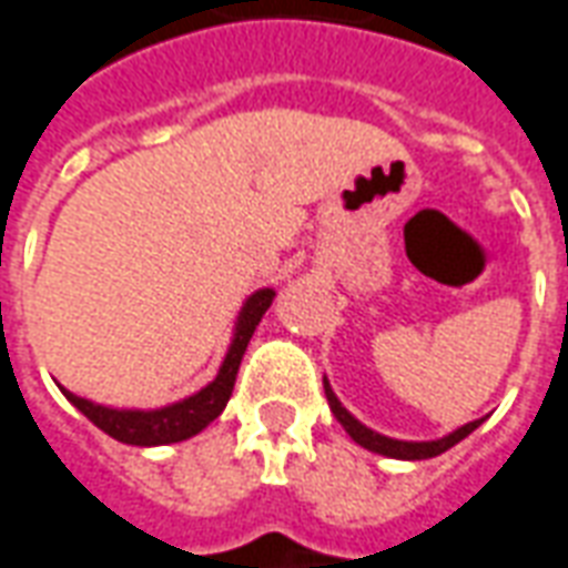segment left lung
I'll list each match as a JSON object with an SVG mask.
<instances>
[{"mask_svg": "<svg viewBox=\"0 0 568 568\" xmlns=\"http://www.w3.org/2000/svg\"><path fill=\"white\" fill-rule=\"evenodd\" d=\"M324 394H327L333 416L339 419V425L348 432V437H352L355 444H361L364 449H369V453H379V456L400 458V462H419V458L440 456V453H446L449 446H456L458 440H465L474 428H480V422H484V419L468 422V425H462V428H456V432H449L446 437H440V440H394V437H385V434L367 428L364 422H357L355 416L339 404V397L333 394L327 376H324Z\"/></svg>", "mask_w": 568, "mask_h": 568, "instance_id": "left-lung-1", "label": "left lung"}]
</instances>
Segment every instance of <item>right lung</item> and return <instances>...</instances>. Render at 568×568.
Instances as JSON below:
<instances>
[{
  "mask_svg": "<svg viewBox=\"0 0 568 568\" xmlns=\"http://www.w3.org/2000/svg\"><path fill=\"white\" fill-rule=\"evenodd\" d=\"M272 300H275L272 287H263V291L247 296V303L241 305L239 321H235V333H232V342H229L226 357H223V364L216 369L213 382H207L201 392L189 394V397L176 400V404L159 406V409H119V406L94 404V400L79 397V394L67 392V388H60V392L67 394V400L82 416H88V419L98 425L100 432L110 434L112 440H119V444L164 446L189 440V437L204 432L226 409L232 388H235L241 357L247 352V342H251L253 329L263 321Z\"/></svg>",
  "mask_w": 568,
  "mask_h": 568,
  "instance_id": "add662e5",
  "label": "right lung"
}]
</instances>
